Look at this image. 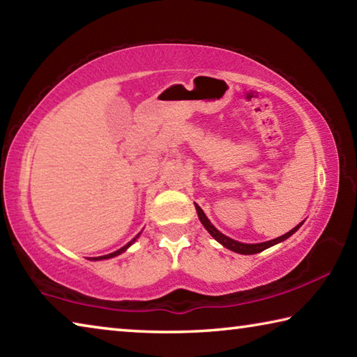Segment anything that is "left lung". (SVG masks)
Returning a JSON list of instances; mask_svg holds the SVG:
<instances>
[{
	"instance_id": "1",
	"label": "left lung",
	"mask_w": 357,
	"mask_h": 357,
	"mask_svg": "<svg viewBox=\"0 0 357 357\" xmlns=\"http://www.w3.org/2000/svg\"><path fill=\"white\" fill-rule=\"evenodd\" d=\"M195 208H197V214H198V217H200V222L203 223V227L208 229L211 236H213L215 241H219V243H220L223 247H227V249L233 250V252H236V253H243V255H253V253L263 252L264 249H268V247H271V245H275L277 243H282V241L288 239V238L291 236V234L296 231V229H298V228L301 227V223H299V225H298V227H294V228L291 229V231L285 233V234H283V236H280V238H275V239H273V241H268V243H259V244H243V243H238V241H234V239H231V238L225 236V234H222V233L219 231V229H217V228L213 225V223H211V222L208 220V217L204 215V213L202 211V208H200V206H197V204H195Z\"/></svg>"
}]
</instances>
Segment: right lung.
Segmentation results:
<instances>
[{"instance_id":"obj_1","label":"right lung","mask_w":357,"mask_h":357,"mask_svg":"<svg viewBox=\"0 0 357 357\" xmlns=\"http://www.w3.org/2000/svg\"><path fill=\"white\" fill-rule=\"evenodd\" d=\"M138 238V234H137V236L134 238V239H132L130 241V243L129 244H126L124 247H121V249L119 250H116V252H113V253H108V255H104V257H98V258H94V259H105V258H112V257H116V255H119V253H123L126 249H128V247L132 244V243H134V241Z\"/></svg>"}]
</instances>
